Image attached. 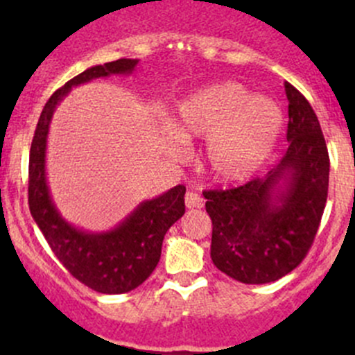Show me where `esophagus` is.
Here are the masks:
<instances>
[{
    "label": "esophagus",
    "mask_w": 355,
    "mask_h": 355,
    "mask_svg": "<svg viewBox=\"0 0 355 355\" xmlns=\"http://www.w3.org/2000/svg\"><path fill=\"white\" fill-rule=\"evenodd\" d=\"M185 206H187L189 209H192V207H200L202 206V199H200L199 194L189 191L187 194H185Z\"/></svg>",
    "instance_id": "1"
}]
</instances>
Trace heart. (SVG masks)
Instances as JSON below:
<instances>
[{
    "instance_id": "b5f03b06",
    "label": "heart",
    "mask_w": 355,
    "mask_h": 355,
    "mask_svg": "<svg viewBox=\"0 0 355 355\" xmlns=\"http://www.w3.org/2000/svg\"><path fill=\"white\" fill-rule=\"evenodd\" d=\"M284 130V111L237 82L199 89L177 106L166 130L168 155L180 156L184 139H206L202 166L220 184H242L268 163Z\"/></svg>"
}]
</instances>
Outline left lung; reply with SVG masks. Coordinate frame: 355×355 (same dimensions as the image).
<instances>
[{"label": "left lung", "instance_id": "obj_1", "mask_svg": "<svg viewBox=\"0 0 355 355\" xmlns=\"http://www.w3.org/2000/svg\"><path fill=\"white\" fill-rule=\"evenodd\" d=\"M288 149L264 177L206 191L211 259L234 280L270 284L295 270L313 245L328 198L330 157L309 101L285 82Z\"/></svg>", "mask_w": 355, "mask_h": 355}]
</instances>
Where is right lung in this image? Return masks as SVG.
Listing matches in <instances>:
<instances>
[{
    "label": "right lung",
    "instance_id": "right-lung-1",
    "mask_svg": "<svg viewBox=\"0 0 355 355\" xmlns=\"http://www.w3.org/2000/svg\"><path fill=\"white\" fill-rule=\"evenodd\" d=\"M139 60L87 68L49 98L39 116L28 156V207L39 230L60 263L89 288L99 293H125L144 284L159 263L161 245L171 225L185 213V187L177 185L139 204L108 232H85L68 223L56 209L46 177V146L53 113L71 87L110 75H130Z\"/></svg>",
    "mask_w": 355,
    "mask_h": 355
}]
</instances>
